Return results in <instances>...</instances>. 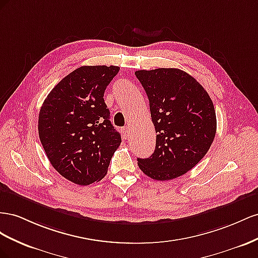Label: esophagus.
Listing matches in <instances>:
<instances>
[{
    "label": "esophagus",
    "mask_w": 258,
    "mask_h": 258,
    "mask_svg": "<svg viewBox=\"0 0 258 258\" xmlns=\"http://www.w3.org/2000/svg\"><path fill=\"white\" fill-rule=\"evenodd\" d=\"M130 134H131L130 128L128 127H124V130H123V136H124V138H127L130 136Z\"/></svg>",
    "instance_id": "esophagus-1"
}]
</instances>
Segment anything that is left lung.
<instances>
[{
	"label": "left lung",
	"instance_id": "obj_1",
	"mask_svg": "<svg viewBox=\"0 0 258 258\" xmlns=\"http://www.w3.org/2000/svg\"><path fill=\"white\" fill-rule=\"evenodd\" d=\"M135 76L149 99L156 149L137 158L150 178L171 180L195 167L216 134V113L208 92L187 72L175 68L138 70Z\"/></svg>",
	"mask_w": 258,
	"mask_h": 258
}]
</instances>
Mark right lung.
Returning <instances> with one entry per match:
<instances>
[{"label": "right lung", "instance_id": "obj_1", "mask_svg": "<svg viewBox=\"0 0 258 258\" xmlns=\"http://www.w3.org/2000/svg\"><path fill=\"white\" fill-rule=\"evenodd\" d=\"M116 66H83L58 83L44 100L39 136L55 170L86 186L105 177L121 135L109 120L104 100Z\"/></svg>", "mask_w": 258, "mask_h": 258}]
</instances>
